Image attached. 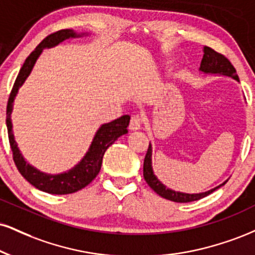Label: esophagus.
<instances>
[{"label":"esophagus","instance_id":"34e87169","mask_svg":"<svg viewBox=\"0 0 255 255\" xmlns=\"http://www.w3.org/2000/svg\"><path fill=\"white\" fill-rule=\"evenodd\" d=\"M141 125H142V118L140 115H133L129 121V129L130 130H137L140 129Z\"/></svg>","mask_w":255,"mask_h":255}]
</instances>
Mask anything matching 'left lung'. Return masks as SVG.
Listing matches in <instances>:
<instances>
[{
    "mask_svg": "<svg viewBox=\"0 0 255 255\" xmlns=\"http://www.w3.org/2000/svg\"><path fill=\"white\" fill-rule=\"evenodd\" d=\"M203 51V59H202L201 67H199L201 71H203L205 73H219V75L229 76V77H233L236 79V81H239L235 67L233 66V64L229 61L228 58H226L222 53H219V52L213 50L211 47H208V46H204ZM151 155L152 148L151 145H149L148 149H147L145 160H143V178H145L146 183L148 184L149 188H151L153 191L157 192V194L159 196H161L162 198L168 199V201L177 202V203H188V202L198 201V199L210 195L211 192H214L222 185H225L226 183L225 182L223 184H221L220 186H217V188L209 190V191L207 192H202V194H183V192L173 191V190L167 189L164 184L159 182L157 177L153 174Z\"/></svg>",
    "mask_w": 255,
    "mask_h": 255,
    "instance_id": "obj_1",
    "label": "left lung"
}]
</instances>
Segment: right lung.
I'll return each mask as SVG.
<instances>
[{
    "instance_id": "1",
    "label": "right lung",
    "mask_w": 255,
    "mask_h": 255,
    "mask_svg": "<svg viewBox=\"0 0 255 255\" xmlns=\"http://www.w3.org/2000/svg\"><path fill=\"white\" fill-rule=\"evenodd\" d=\"M71 36H79L73 32L72 29H60L57 32L52 33L47 35L42 40L40 44L36 46L35 50L29 54L28 58L24 60L22 67H21L19 75H17L15 83L11 89L10 95H9L8 103H7V113H5V124H7L8 129V139L10 143L11 152H13V160L16 165L19 172L22 174L23 178H26L27 182H29L36 189L41 190V191L48 192V194H56V195H67L72 194V192L78 191L83 188L90 184L96 178L100 172L101 165H102V159L104 153L110 145L115 142L124 134L127 133V127L129 125V116L124 115L121 118L114 120L113 122L103 125L100 129L97 130L96 135L94 137L93 143H91L90 149L87 153L84 159L81 161V164L77 165L75 168H72L69 172L58 174V176H50V174H45L39 172L38 170L29 166L24 159L21 155V153L17 148L16 142H15L13 131H11V121L10 114L11 109H13V101L15 95H16L19 88L22 85L24 79L32 71L33 65H34L35 60L38 59L39 54L41 53L44 47H51L59 44L64 39L71 38Z\"/></svg>"
}]
</instances>
